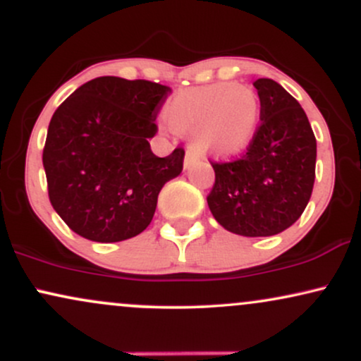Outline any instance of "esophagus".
<instances>
[{"instance_id": "34e87169", "label": "esophagus", "mask_w": 361, "mask_h": 361, "mask_svg": "<svg viewBox=\"0 0 361 361\" xmlns=\"http://www.w3.org/2000/svg\"><path fill=\"white\" fill-rule=\"evenodd\" d=\"M195 161H197V157H195V154H192V152H186L185 161H183V168L185 169H190V168L193 166Z\"/></svg>"}]
</instances>
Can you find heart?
I'll list each match as a JSON object with an SVG mask.
<instances>
[{"label":"heart","mask_w":361,"mask_h":361,"mask_svg":"<svg viewBox=\"0 0 361 361\" xmlns=\"http://www.w3.org/2000/svg\"><path fill=\"white\" fill-rule=\"evenodd\" d=\"M166 118L176 130L192 132V147L200 154L234 156L258 130L261 100L250 86L214 82L173 98Z\"/></svg>","instance_id":"b5f03b06"}]
</instances>
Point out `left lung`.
<instances>
[{"mask_svg": "<svg viewBox=\"0 0 361 361\" xmlns=\"http://www.w3.org/2000/svg\"><path fill=\"white\" fill-rule=\"evenodd\" d=\"M261 126L250 147L231 163H212L207 197L226 231L264 238L288 229L307 207L316 180V137L300 103L279 82L256 80Z\"/></svg>", "mask_w": 361, "mask_h": 361, "instance_id": "1", "label": "left lung"}]
</instances>
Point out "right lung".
Returning <instances> with one entry per match:
<instances>
[{
    "label": "right lung",
    "mask_w": 361,
    "mask_h": 361,
    "mask_svg": "<svg viewBox=\"0 0 361 361\" xmlns=\"http://www.w3.org/2000/svg\"><path fill=\"white\" fill-rule=\"evenodd\" d=\"M171 88L94 78L54 111L42 163L49 198L69 229L94 243L142 233L164 183L183 169V149L157 157L147 139Z\"/></svg>",
    "instance_id": "obj_1"
}]
</instances>
